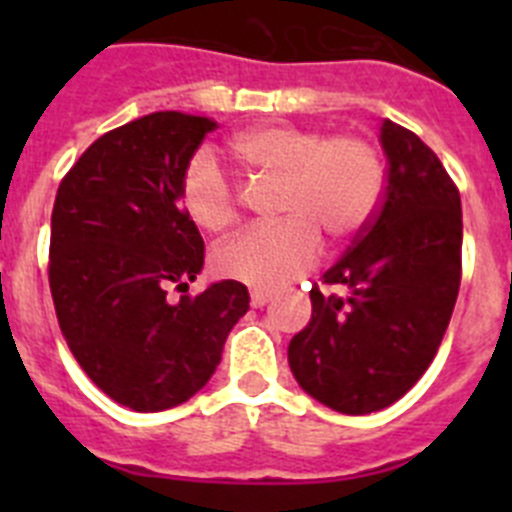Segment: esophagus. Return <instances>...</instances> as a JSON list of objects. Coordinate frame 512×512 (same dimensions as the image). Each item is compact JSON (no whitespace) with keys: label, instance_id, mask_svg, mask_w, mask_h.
<instances>
[{"label":"esophagus","instance_id":"obj_1","mask_svg":"<svg viewBox=\"0 0 512 512\" xmlns=\"http://www.w3.org/2000/svg\"><path fill=\"white\" fill-rule=\"evenodd\" d=\"M269 300H271V292H266V289H259V287L251 289V305L253 307H264Z\"/></svg>","mask_w":512,"mask_h":512}]
</instances>
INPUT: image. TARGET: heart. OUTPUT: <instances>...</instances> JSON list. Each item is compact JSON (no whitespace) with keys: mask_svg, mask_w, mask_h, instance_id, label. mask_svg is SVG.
Masks as SVG:
<instances>
[{"mask_svg":"<svg viewBox=\"0 0 512 512\" xmlns=\"http://www.w3.org/2000/svg\"><path fill=\"white\" fill-rule=\"evenodd\" d=\"M233 156L251 174L279 179L282 223L248 228L215 251V269L251 287L277 289L310 269L323 233L343 241L359 233L382 200L384 169L377 148L361 135H325L300 125H256L235 135ZM189 223L220 233L238 220L241 202L215 156L194 153L179 184Z\"/></svg>","mask_w":512,"mask_h":512,"instance_id":"obj_1","label":"heart"}]
</instances>
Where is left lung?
Returning <instances> with one entry per match:
<instances>
[{"instance_id":"8db88e82","label":"left lung","mask_w":512,"mask_h":512,"mask_svg":"<svg viewBox=\"0 0 512 512\" xmlns=\"http://www.w3.org/2000/svg\"><path fill=\"white\" fill-rule=\"evenodd\" d=\"M387 187L372 220L310 289L312 318L289 369L330 410L366 415L400 400L431 366L461 282V197L413 130L382 122Z\"/></svg>"}]
</instances>
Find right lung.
Segmentation results:
<instances>
[{"instance_id":"obj_1","label":"right lung","mask_w":512,"mask_h":512,"mask_svg":"<svg viewBox=\"0 0 512 512\" xmlns=\"http://www.w3.org/2000/svg\"><path fill=\"white\" fill-rule=\"evenodd\" d=\"M215 128L171 110L120 125L81 153L53 205L48 282L63 338L99 390L138 413L200 392L251 302L235 279L169 300L205 264L179 184Z\"/></svg>"}]
</instances>
